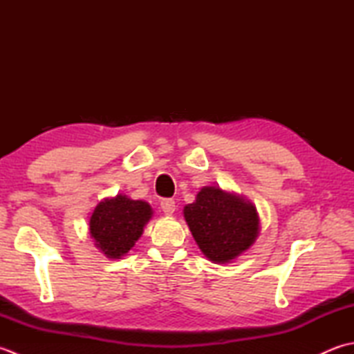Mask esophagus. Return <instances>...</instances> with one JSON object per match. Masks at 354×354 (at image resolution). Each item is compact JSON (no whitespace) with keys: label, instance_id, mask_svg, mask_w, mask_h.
I'll list each match as a JSON object with an SVG mask.
<instances>
[{"label":"esophagus","instance_id":"1","mask_svg":"<svg viewBox=\"0 0 354 354\" xmlns=\"http://www.w3.org/2000/svg\"><path fill=\"white\" fill-rule=\"evenodd\" d=\"M161 208H162V212H164L165 216H171L176 209L175 201H173V199H162L161 201Z\"/></svg>","mask_w":354,"mask_h":354}]
</instances>
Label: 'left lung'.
<instances>
[{
  "label": "left lung",
  "instance_id": "obj_1",
  "mask_svg": "<svg viewBox=\"0 0 354 354\" xmlns=\"http://www.w3.org/2000/svg\"><path fill=\"white\" fill-rule=\"evenodd\" d=\"M184 217L199 250L214 263H230L250 250L260 232L254 204L219 187H204Z\"/></svg>",
  "mask_w": 354,
  "mask_h": 354
}]
</instances>
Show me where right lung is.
<instances>
[{"mask_svg": "<svg viewBox=\"0 0 354 354\" xmlns=\"http://www.w3.org/2000/svg\"><path fill=\"white\" fill-rule=\"evenodd\" d=\"M152 214L147 202L117 194L94 208L89 217V234L108 259H122L141 237Z\"/></svg>", "mask_w": 354, "mask_h": 354, "instance_id": "1", "label": "right lung"}]
</instances>
